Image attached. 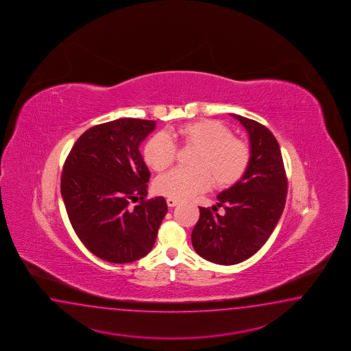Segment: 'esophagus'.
Listing matches in <instances>:
<instances>
[{"label": "esophagus", "mask_w": 351, "mask_h": 351, "mask_svg": "<svg viewBox=\"0 0 351 351\" xmlns=\"http://www.w3.org/2000/svg\"><path fill=\"white\" fill-rule=\"evenodd\" d=\"M179 200L174 199V198H168V199H167V204H168V206H171V208L177 206Z\"/></svg>", "instance_id": "34e87169"}]
</instances>
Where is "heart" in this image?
<instances>
[{"label": "heart", "instance_id": "b5f03b06", "mask_svg": "<svg viewBox=\"0 0 351 351\" xmlns=\"http://www.w3.org/2000/svg\"><path fill=\"white\" fill-rule=\"evenodd\" d=\"M180 145L197 149L192 158V169L176 168L156 179V192L174 198L186 199L195 193L206 191L210 182L215 188L235 184L247 172L250 162L249 145L233 131L213 119H203L183 124L172 132ZM177 147L172 138L158 133L147 142L145 159L156 172H163L176 162Z\"/></svg>", "mask_w": 351, "mask_h": 351}]
</instances>
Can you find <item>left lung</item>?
Instances as JSON below:
<instances>
[{"instance_id": "obj_1", "label": "left lung", "mask_w": 351, "mask_h": 351, "mask_svg": "<svg viewBox=\"0 0 351 351\" xmlns=\"http://www.w3.org/2000/svg\"><path fill=\"white\" fill-rule=\"evenodd\" d=\"M247 130L250 162L234 186L218 194V206L199 208V220L192 232L194 250L206 261L233 265L247 261L261 249L282 217L288 179L280 147L265 125L232 114Z\"/></svg>"}]
</instances>
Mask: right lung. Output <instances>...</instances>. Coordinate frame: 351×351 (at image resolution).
I'll return each mask as SVG.
<instances>
[{"mask_svg":"<svg viewBox=\"0 0 351 351\" xmlns=\"http://www.w3.org/2000/svg\"><path fill=\"white\" fill-rule=\"evenodd\" d=\"M154 128L156 121L137 118L95 125L77 139L63 165L69 221L83 245L104 261H138L156 243L168 206L163 197L145 199L151 173L139 152Z\"/></svg>","mask_w":351,"mask_h":351,"instance_id":"1","label":"right lung"}]
</instances>
